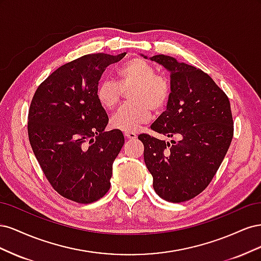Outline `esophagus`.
Wrapping results in <instances>:
<instances>
[{"label": "esophagus", "instance_id": "obj_1", "mask_svg": "<svg viewBox=\"0 0 261 261\" xmlns=\"http://www.w3.org/2000/svg\"><path fill=\"white\" fill-rule=\"evenodd\" d=\"M124 136L128 139H135L137 137V135L134 132H125Z\"/></svg>", "mask_w": 261, "mask_h": 261}]
</instances>
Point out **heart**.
Segmentation results:
<instances>
[{"label": "heart", "mask_w": 261, "mask_h": 261, "mask_svg": "<svg viewBox=\"0 0 261 261\" xmlns=\"http://www.w3.org/2000/svg\"><path fill=\"white\" fill-rule=\"evenodd\" d=\"M118 84L111 80L100 81L96 89L99 105L112 111L121 101L122 89L132 87L128 99L132 103L121 108L111 118V126L123 132H133L151 117V110L159 112L170 96L169 82L156 75L154 68L141 59H133L117 70Z\"/></svg>", "instance_id": "heart-1"}]
</instances>
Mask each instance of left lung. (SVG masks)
<instances>
[{"label": "left lung", "mask_w": 261, "mask_h": 261, "mask_svg": "<svg viewBox=\"0 0 261 261\" xmlns=\"http://www.w3.org/2000/svg\"><path fill=\"white\" fill-rule=\"evenodd\" d=\"M149 59L169 70L171 80L167 110L151 129L178 140L165 143L148 134H140L138 139L145 147L154 192L167 201L183 202L210 184L231 145L230 101L201 69L163 54Z\"/></svg>", "instance_id": "8db88e82"}]
</instances>
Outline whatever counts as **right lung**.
Wrapping results in <instances>:
<instances>
[{"mask_svg": "<svg viewBox=\"0 0 261 261\" xmlns=\"http://www.w3.org/2000/svg\"><path fill=\"white\" fill-rule=\"evenodd\" d=\"M125 55L87 54L66 63L41 83L31 100V148L52 187L69 200L97 201L111 186L124 136L118 129L105 130L109 117L96 89L105 69Z\"/></svg>", "mask_w": 261, "mask_h": 261, "instance_id": "1", "label": "right lung"}]
</instances>
